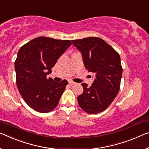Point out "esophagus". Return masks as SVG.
<instances>
[{
    "label": "esophagus",
    "instance_id": "obj_1",
    "mask_svg": "<svg viewBox=\"0 0 149 149\" xmlns=\"http://www.w3.org/2000/svg\"><path fill=\"white\" fill-rule=\"evenodd\" d=\"M68 83H69V84H70V85H73V84H76V82H73V81H68Z\"/></svg>",
    "mask_w": 149,
    "mask_h": 149
}]
</instances>
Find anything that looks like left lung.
<instances>
[{
    "label": "left lung",
    "mask_w": 149,
    "mask_h": 149,
    "mask_svg": "<svg viewBox=\"0 0 149 149\" xmlns=\"http://www.w3.org/2000/svg\"><path fill=\"white\" fill-rule=\"evenodd\" d=\"M71 41L82 53L86 70L96 76L90 87L82 84L84 91L78 97V102L86 113H99L108 108L120 90L123 73L120 56L100 38L91 36Z\"/></svg>",
    "instance_id": "1"
}]
</instances>
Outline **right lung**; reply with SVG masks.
<instances>
[{"label":"right lung","mask_w":149,"mask_h":149,"mask_svg":"<svg viewBox=\"0 0 149 149\" xmlns=\"http://www.w3.org/2000/svg\"><path fill=\"white\" fill-rule=\"evenodd\" d=\"M70 45V40L40 36L18 52L15 63L17 88L25 102L35 111L49 113L58 104L68 81L54 82L47 75Z\"/></svg>","instance_id":"1"}]
</instances>
